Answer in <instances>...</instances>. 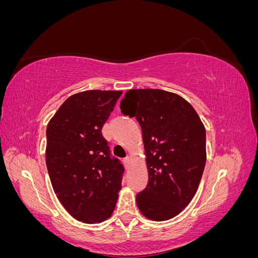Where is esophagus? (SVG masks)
Returning a JSON list of instances; mask_svg holds the SVG:
<instances>
[{
    "mask_svg": "<svg viewBox=\"0 0 258 258\" xmlns=\"http://www.w3.org/2000/svg\"><path fill=\"white\" fill-rule=\"evenodd\" d=\"M130 157H129V156H127V157L126 158H123V165H124V167H126V168H129V165H130Z\"/></svg>",
    "mask_w": 258,
    "mask_h": 258,
    "instance_id": "34e87169",
    "label": "esophagus"
}]
</instances>
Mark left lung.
I'll use <instances>...</instances> for the list:
<instances>
[{
    "label": "left lung",
    "mask_w": 258,
    "mask_h": 258,
    "mask_svg": "<svg viewBox=\"0 0 258 258\" xmlns=\"http://www.w3.org/2000/svg\"><path fill=\"white\" fill-rule=\"evenodd\" d=\"M120 110L142 129L148 183L137 195L138 208L150 220H170L198 189L207 160L204 123L184 98L160 89L128 90Z\"/></svg>",
    "instance_id": "left-lung-1"
}]
</instances>
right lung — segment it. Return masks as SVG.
Masks as SVG:
<instances>
[{
    "label": "right lung",
    "mask_w": 258,
    "mask_h": 258,
    "mask_svg": "<svg viewBox=\"0 0 258 258\" xmlns=\"http://www.w3.org/2000/svg\"><path fill=\"white\" fill-rule=\"evenodd\" d=\"M122 91L86 90L69 97L49 120L46 166L54 194L77 221L110 217L123 167L112 157L102 127Z\"/></svg>",
    "instance_id": "right-lung-1"
}]
</instances>
